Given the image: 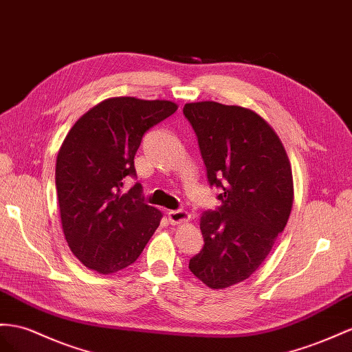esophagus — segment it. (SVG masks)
Returning <instances> with one entry per match:
<instances>
[{
    "mask_svg": "<svg viewBox=\"0 0 352 352\" xmlns=\"http://www.w3.org/2000/svg\"><path fill=\"white\" fill-rule=\"evenodd\" d=\"M168 220L170 224H178V223H184L190 220V214L183 210H175V211H169L168 212Z\"/></svg>",
    "mask_w": 352,
    "mask_h": 352,
    "instance_id": "1",
    "label": "esophagus"
}]
</instances>
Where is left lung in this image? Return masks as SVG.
<instances>
[{
  "label": "left lung",
  "mask_w": 352,
  "mask_h": 352,
  "mask_svg": "<svg viewBox=\"0 0 352 352\" xmlns=\"http://www.w3.org/2000/svg\"><path fill=\"white\" fill-rule=\"evenodd\" d=\"M183 113L221 202L202 214L204 247L188 269L219 290L253 274L284 230L293 205L292 166L275 131L248 108L204 101L186 104Z\"/></svg>",
  "instance_id": "left-lung-1"
}]
</instances>
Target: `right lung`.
Listing matches in <instances>:
<instances>
[{
  "label": "right lung",
  "mask_w": 352,
  "mask_h": 352,
  "mask_svg": "<svg viewBox=\"0 0 352 352\" xmlns=\"http://www.w3.org/2000/svg\"><path fill=\"white\" fill-rule=\"evenodd\" d=\"M170 101L105 99L76 122L56 159V190L68 247L86 267L113 274L132 265L157 229L162 212L141 197L135 153L144 133L177 111Z\"/></svg>",
  "instance_id": "obj_1"
}]
</instances>
